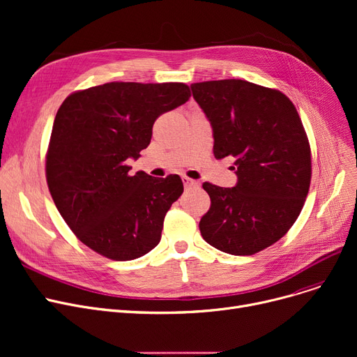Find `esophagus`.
<instances>
[{
	"label": "esophagus",
	"instance_id": "esophagus-1",
	"mask_svg": "<svg viewBox=\"0 0 357 357\" xmlns=\"http://www.w3.org/2000/svg\"><path fill=\"white\" fill-rule=\"evenodd\" d=\"M182 182L185 185V188H198V186H199L198 181H194L188 176H182Z\"/></svg>",
	"mask_w": 357,
	"mask_h": 357
}]
</instances>
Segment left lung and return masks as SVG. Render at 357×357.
<instances>
[{
  "mask_svg": "<svg viewBox=\"0 0 357 357\" xmlns=\"http://www.w3.org/2000/svg\"><path fill=\"white\" fill-rule=\"evenodd\" d=\"M210 121L214 156L234 158L233 188L204 182L211 207L202 238L234 256H249L284 237L310 190L311 152L303 121L280 91L243 79L191 85Z\"/></svg>",
  "mask_w": 357,
  "mask_h": 357,
  "instance_id": "left-lung-1",
  "label": "left lung"
}]
</instances>
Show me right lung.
<instances>
[{
  "label": "right lung",
  "instance_id": "add662e5",
  "mask_svg": "<svg viewBox=\"0 0 357 357\" xmlns=\"http://www.w3.org/2000/svg\"><path fill=\"white\" fill-rule=\"evenodd\" d=\"M181 82H109L73 92L54 117L46 179L56 208L84 245L112 260L155 249L182 195L179 175H128L156 119L190 100Z\"/></svg>",
  "mask_w": 357,
  "mask_h": 357
}]
</instances>
